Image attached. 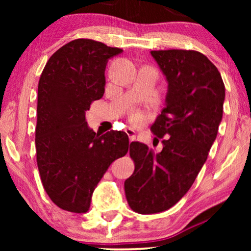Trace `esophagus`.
I'll list each match as a JSON object with an SVG mask.
<instances>
[{
  "mask_svg": "<svg viewBox=\"0 0 251 251\" xmlns=\"http://www.w3.org/2000/svg\"><path fill=\"white\" fill-rule=\"evenodd\" d=\"M126 135H128V137H129V140L130 142H133V140L136 139V132H135V130H132V129H126Z\"/></svg>",
  "mask_w": 251,
  "mask_h": 251,
  "instance_id": "1",
  "label": "esophagus"
}]
</instances>
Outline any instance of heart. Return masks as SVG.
Segmentation results:
<instances>
[{"label": "heart", "mask_w": 251, "mask_h": 251, "mask_svg": "<svg viewBox=\"0 0 251 251\" xmlns=\"http://www.w3.org/2000/svg\"><path fill=\"white\" fill-rule=\"evenodd\" d=\"M130 120H131V122L135 123V125H142V123L145 121V114H144L142 111L136 109V111H132L130 113Z\"/></svg>", "instance_id": "1"}]
</instances>
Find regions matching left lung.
I'll return each mask as SVG.
<instances>
[{
	"mask_svg": "<svg viewBox=\"0 0 251 251\" xmlns=\"http://www.w3.org/2000/svg\"><path fill=\"white\" fill-rule=\"evenodd\" d=\"M166 76L164 108L152 126L161 152L130 144L135 171L125 181L130 208L138 214L166 211L187 193L207 161L223 118L225 87L217 67L192 50L151 51Z\"/></svg>",
	"mask_w": 251,
	"mask_h": 251,
	"instance_id": "1",
	"label": "left lung"
}]
</instances>
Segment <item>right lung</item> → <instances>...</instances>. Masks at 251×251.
<instances>
[{
	"instance_id": "1",
	"label": "right lung",
	"mask_w": 251,
	"mask_h": 251,
	"mask_svg": "<svg viewBox=\"0 0 251 251\" xmlns=\"http://www.w3.org/2000/svg\"><path fill=\"white\" fill-rule=\"evenodd\" d=\"M97 41L77 39L57 50L44 67L37 89L36 161L41 180L54 204L84 214L113 161L129 150L128 135H98L85 114L102 97L108 59L121 53Z\"/></svg>"
}]
</instances>
